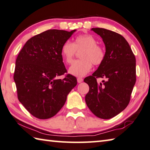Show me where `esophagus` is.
Wrapping results in <instances>:
<instances>
[{
  "mask_svg": "<svg viewBox=\"0 0 150 150\" xmlns=\"http://www.w3.org/2000/svg\"><path fill=\"white\" fill-rule=\"evenodd\" d=\"M83 81V78H81V77L77 78V83H82Z\"/></svg>",
  "mask_w": 150,
  "mask_h": 150,
  "instance_id": "esophagus-1",
  "label": "esophagus"
}]
</instances>
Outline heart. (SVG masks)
I'll return each instance as SVG.
<instances>
[{
    "instance_id": "b5f03b06",
    "label": "heart",
    "mask_w": 150,
    "mask_h": 150,
    "mask_svg": "<svg viewBox=\"0 0 150 150\" xmlns=\"http://www.w3.org/2000/svg\"><path fill=\"white\" fill-rule=\"evenodd\" d=\"M98 41L91 35H81L75 38V42L67 40L62 45L61 54L67 64L72 62L76 51H81L79 60L73 62L69 68V73L75 77H83L92 69V64L101 65L105 58L104 49L97 45Z\"/></svg>"
}]
</instances>
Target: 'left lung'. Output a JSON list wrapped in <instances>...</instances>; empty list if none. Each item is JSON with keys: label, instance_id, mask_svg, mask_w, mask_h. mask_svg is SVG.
<instances>
[{"label": "left lung", "instance_id": "left-lung-1", "mask_svg": "<svg viewBox=\"0 0 150 150\" xmlns=\"http://www.w3.org/2000/svg\"><path fill=\"white\" fill-rule=\"evenodd\" d=\"M102 37L105 58L97 70L84 81L88 84L87 106L98 117L108 119L127 107L136 83V58L129 43L120 34L103 28H92ZM105 81L99 84L97 78Z\"/></svg>", "mask_w": 150, "mask_h": 150}]
</instances>
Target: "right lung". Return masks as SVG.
Returning <instances> with one entry per match:
<instances>
[{
  "label": "right lung",
  "instance_id": "right-lung-1",
  "mask_svg": "<svg viewBox=\"0 0 150 150\" xmlns=\"http://www.w3.org/2000/svg\"><path fill=\"white\" fill-rule=\"evenodd\" d=\"M75 31L47 30L29 39L18 54L13 75L18 98L35 117H52L77 85V79L70 74L58 78L67 72L62 47Z\"/></svg>",
  "mask_w": 150,
  "mask_h": 150
}]
</instances>
